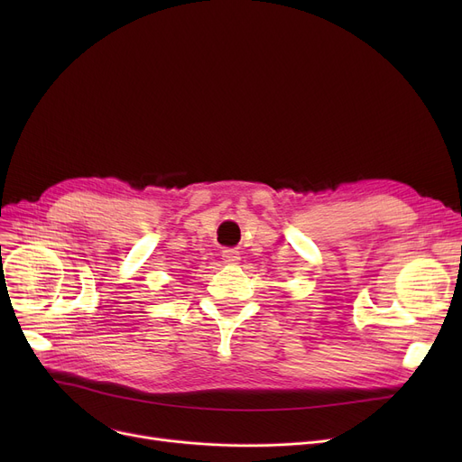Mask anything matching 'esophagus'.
Masks as SVG:
<instances>
[{"instance_id": "1", "label": "esophagus", "mask_w": 462, "mask_h": 462, "mask_svg": "<svg viewBox=\"0 0 462 462\" xmlns=\"http://www.w3.org/2000/svg\"><path fill=\"white\" fill-rule=\"evenodd\" d=\"M223 260H225L226 263H237V260H239V251H236V249H225V251H223Z\"/></svg>"}]
</instances>
